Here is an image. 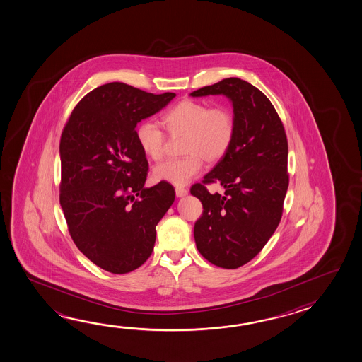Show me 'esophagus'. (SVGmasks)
Returning a JSON list of instances; mask_svg holds the SVG:
<instances>
[{
    "label": "esophagus",
    "instance_id": "esophagus-1",
    "mask_svg": "<svg viewBox=\"0 0 362 362\" xmlns=\"http://www.w3.org/2000/svg\"><path fill=\"white\" fill-rule=\"evenodd\" d=\"M175 194H177V197L187 196L188 194V189H185L183 187H177L175 188Z\"/></svg>",
    "mask_w": 362,
    "mask_h": 362
}]
</instances>
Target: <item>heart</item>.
Listing matches in <instances>:
<instances>
[{"instance_id": "obj_1", "label": "heart", "mask_w": 362, "mask_h": 362, "mask_svg": "<svg viewBox=\"0 0 362 362\" xmlns=\"http://www.w3.org/2000/svg\"><path fill=\"white\" fill-rule=\"evenodd\" d=\"M163 122L169 134H184L182 150L185 155L158 164L153 177L174 185H185L196 178L202 170L203 159L207 163L223 159L234 142L236 121L225 105L209 108L207 103L182 100L164 113ZM136 140L150 159L158 161L164 156L166 136L155 122H141Z\"/></svg>"}]
</instances>
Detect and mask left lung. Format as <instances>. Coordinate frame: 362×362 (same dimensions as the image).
I'll use <instances>...</instances> for the list:
<instances>
[{
    "label": "left lung",
    "mask_w": 362,
    "mask_h": 362,
    "mask_svg": "<svg viewBox=\"0 0 362 362\" xmlns=\"http://www.w3.org/2000/svg\"><path fill=\"white\" fill-rule=\"evenodd\" d=\"M228 96L236 132L223 159L192 185L202 202L194 223L197 249L212 264L235 269L259 253L279 226L288 187V145L276 109L259 89L236 77L193 91L192 96ZM221 183L223 195L205 185Z\"/></svg>",
    "instance_id": "8db88e82"
}]
</instances>
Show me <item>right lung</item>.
Returning <instances> with one entry per match:
<instances>
[{
    "instance_id": "obj_1",
    "label": "right lung",
    "mask_w": 362,
    "mask_h": 362,
    "mask_svg": "<svg viewBox=\"0 0 362 362\" xmlns=\"http://www.w3.org/2000/svg\"><path fill=\"white\" fill-rule=\"evenodd\" d=\"M174 96L105 83L83 96L64 124L59 203L78 250L108 272H132L146 262L156 225L175 199L168 182L144 187L148 163L136 140L137 123Z\"/></svg>"
}]
</instances>
